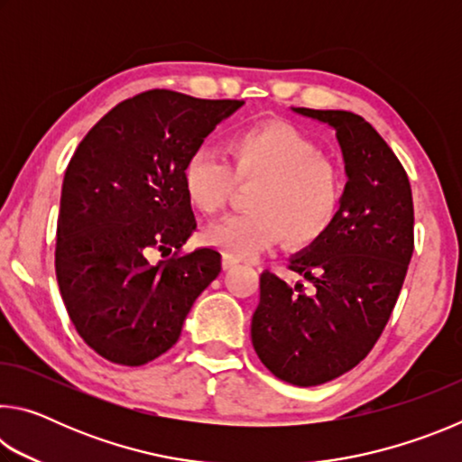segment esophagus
I'll return each instance as SVG.
<instances>
[{
  "label": "esophagus",
  "mask_w": 462,
  "mask_h": 462,
  "mask_svg": "<svg viewBox=\"0 0 462 462\" xmlns=\"http://www.w3.org/2000/svg\"><path fill=\"white\" fill-rule=\"evenodd\" d=\"M238 264V261L234 259V256H230V254H224V259H222V267H224V271H230V269H234Z\"/></svg>",
  "instance_id": "obj_1"
}]
</instances>
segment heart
Masks as SVG:
<instances>
[{
	"label": "heart",
	"mask_w": 462,
	"mask_h": 462,
	"mask_svg": "<svg viewBox=\"0 0 462 462\" xmlns=\"http://www.w3.org/2000/svg\"><path fill=\"white\" fill-rule=\"evenodd\" d=\"M228 151L232 167L209 146L193 151L183 167L187 199L201 214L226 206L234 177L254 181L250 212L209 224L203 232L209 245L234 259H253L283 238L291 246L311 245L330 228L342 203V175L306 134L269 120L238 132Z\"/></svg>",
	"instance_id": "heart-1"
}]
</instances>
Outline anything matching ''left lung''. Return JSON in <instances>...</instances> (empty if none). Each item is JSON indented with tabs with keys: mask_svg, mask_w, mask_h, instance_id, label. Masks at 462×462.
Here are the masks:
<instances>
[{
	"mask_svg": "<svg viewBox=\"0 0 462 462\" xmlns=\"http://www.w3.org/2000/svg\"><path fill=\"white\" fill-rule=\"evenodd\" d=\"M293 112L336 130L348 181L330 228L289 259L308 285L261 275L250 336L275 377L314 387L353 369L379 340L413 253V201L402 162L361 116Z\"/></svg>",
	"mask_w": 462,
	"mask_h": 462,
	"instance_id": "obj_1",
	"label": "left lung"
}]
</instances>
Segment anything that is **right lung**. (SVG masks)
<instances>
[{"instance_id": "right-lung-1", "label": "right lung", "mask_w": 462, "mask_h": 462, "mask_svg": "<svg viewBox=\"0 0 462 462\" xmlns=\"http://www.w3.org/2000/svg\"><path fill=\"white\" fill-rule=\"evenodd\" d=\"M238 99L152 89L122 101L77 146L57 224L59 289L89 348L140 366L173 346L199 293L220 275L214 248L179 250L195 230L183 167ZM177 247L169 262L154 249Z\"/></svg>"}]
</instances>
